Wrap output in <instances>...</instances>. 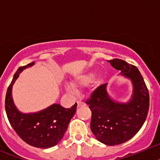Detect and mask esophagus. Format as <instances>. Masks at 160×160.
Masks as SVG:
<instances>
[{
    "label": "esophagus",
    "instance_id": "obj_1",
    "mask_svg": "<svg viewBox=\"0 0 160 160\" xmlns=\"http://www.w3.org/2000/svg\"><path fill=\"white\" fill-rule=\"evenodd\" d=\"M78 107H82V106H85V103L82 101H78L77 102Z\"/></svg>",
    "mask_w": 160,
    "mask_h": 160
}]
</instances>
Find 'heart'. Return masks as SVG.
I'll use <instances>...</instances> for the list:
<instances>
[{
	"instance_id": "obj_1",
	"label": "heart",
	"mask_w": 160,
	"mask_h": 160,
	"mask_svg": "<svg viewBox=\"0 0 160 160\" xmlns=\"http://www.w3.org/2000/svg\"><path fill=\"white\" fill-rule=\"evenodd\" d=\"M94 77V73H87V74H85V75L80 76V77L77 78L76 79H74L73 82H72V86L73 87H80V86H85V85H87L88 83H90L91 82V80L93 79ZM101 82V78L98 77L97 78L94 79V83L95 85H98V83H100Z\"/></svg>"
}]
</instances>
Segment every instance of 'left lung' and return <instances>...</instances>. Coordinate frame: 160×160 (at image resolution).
Here are the masks:
<instances>
[{
  "label": "left lung",
  "mask_w": 160,
  "mask_h": 160,
  "mask_svg": "<svg viewBox=\"0 0 160 160\" xmlns=\"http://www.w3.org/2000/svg\"><path fill=\"white\" fill-rule=\"evenodd\" d=\"M109 62L131 79L132 97L127 103L114 101L107 94V84H103L93 91L86 103L92 113L90 129L94 136L99 142L114 146L131 139L142 128L149 110V93L136 66L118 58Z\"/></svg>",
  "instance_id": "8db88e82"
}]
</instances>
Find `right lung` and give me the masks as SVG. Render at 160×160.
Here are the masks:
<instances>
[{
    "label": "right lung",
    "instance_id": "obj_1",
    "mask_svg": "<svg viewBox=\"0 0 160 160\" xmlns=\"http://www.w3.org/2000/svg\"><path fill=\"white\" fill-rule=\"evenodd\" d=\"M32 65L34 62L21 66L14 74L5 96V111L12 128L26 143L38 148H52L64 136L70 119L76 112L77 103L68 109L59 104H53L37 113L20 112L12 100V85L20 73Z\"/></svg>",
    "mask_w": 160,
    "mask_h": 160
}]
</instances>
